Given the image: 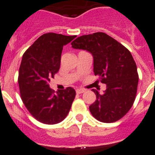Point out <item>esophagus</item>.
<instances>
[{
  "label": "esophagus",
  "instance_id": "34e87169",
  "mask_svg": "<svg viewBox=\"0 0 155 155\" xmlns=\"http://www.w3.org/2000/svg\"><path fill=\"white\" fill-rule=\"evenodd\" d=\"M84 92H85V90H84V89H78L76 90V93H78V94H81V93H83Z\"/></svg>",
  "mask_w": 155,
  "mask_h": 155
}]
</instances>
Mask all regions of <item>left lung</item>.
Masks as SVG:
<instances>
[{
    "instance_id": "8db88e82",
    "label": "left lung",
    "mask_w": 155,
    "mask_h": 155,
    "mask_svg": "<svg viewBox=\"0 0 155 155\" xmlns=\"http://www.w3.org/2000/svg\"><path fill=\"white\" fill-rule=\"evenodd\" d=\"M73 48L86 50L93 56V71L106 90L89 106L94 118L103 123L120 120L132 107L137 93L139 74L131 52L112 37L96 32L77 38Z\"/></svg>"
}]
</instances>
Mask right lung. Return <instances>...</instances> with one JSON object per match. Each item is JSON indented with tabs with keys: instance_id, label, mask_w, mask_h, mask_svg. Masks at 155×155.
Segmentation results:
<instances>
[{
	"instance_id": "add662e5",
	"label": "right lung",
	"mask_w": 155,
	"mask_h": 155,
	"mask_svg": "<svg viewBox=\"0 0 155 155\" xmlns=\"http://www.w3.org/2000/svg\"><path fill=\"white\" fill-rule=\"evenodd\" d=\"M75 37L46 33L23 54L18 76L20 97L31 115L45 124L63 120L76 96L71 87L56 93L49 87L51 78L60 68L63 46Z\"/></svg>"
}]
</instances>
